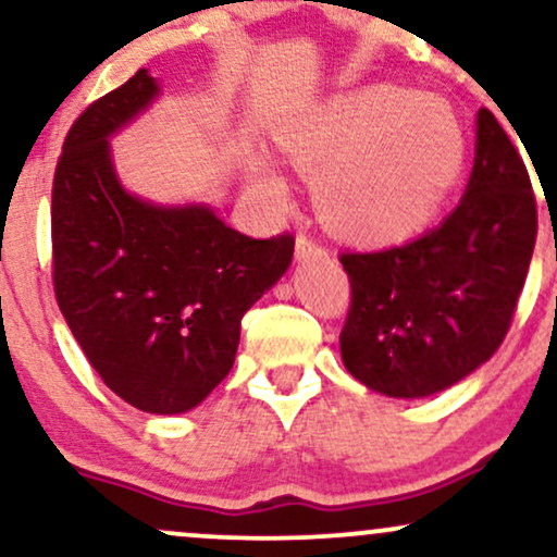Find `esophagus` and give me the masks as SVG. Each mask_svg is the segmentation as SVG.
<instances>
[{
    "label": "esophagus",
    "mask_w": 557,
    "mask_h": 557,
    "mask_svg": "<svg viewBox=\"0 0 557 557\" xmlns=\"http://www.w3.org/2000/svg\"><path fill=\"white\" fill-rule=\"evenodd\" d=\"M322 257H327V248H324L322 243H317L311 235H306V233L296 235V259L298 261L322 259Z\"/></svg>",
    "instance_id": "obj_1"
}]
</instances>
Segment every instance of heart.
Wrapping results in <instances>:
<instances>
[{
  "label": "heart",
  "mask_w": 557,
  "mask_h": 557,
  "mask_svg": "<svg viewBox=\"0 0 557 557\" xmlns=\"http://www.w3.org/2000/svg\"><path fill=\"white\" fill-rule=\"evenodd\" d=\"M285 157L317 172L314 198L337 233L393 243L419 233L458 181L466 138L443 101L395 86H369L324 104L280 136ZM261 188L283 196L264 170Z\"/></svg>",
  "instance_id": "obj_1"
}]
</instances>
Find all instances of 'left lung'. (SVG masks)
I'll list each match as a JSON object with an SVG mask.
<instances>
[{"label":"left lung","instance_id":"1","mask_svg":"<svg viewBox=\"0 0 557 557\" xmlns=\"http://www.w3.org/2000/svg\"><path fill=\"white\" fill-rule=\"evenodd\" d=\"M534 240L527 164L495 114L479 110L461 203L417 240L341 257L350 283L345 369L389 398H426L461 382L508 335Z\"/></svg>","mask_w":557,"mask_h":557}]
</instances>
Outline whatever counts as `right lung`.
<instances>
[{"instance_id":"add662e5","label":"right lung","mask_w":557,"mask_h":557,"mask_svg":"<svg viewBox=\"0 0 557 557\" xmlns=\"http://www.w3.org/2000/svg\"><path fill=\"white\" fill-rule=\"evenodd\" d=\"M157 94L138 70L67 131L52 185V280L101 382L146 413H183L230 374L240 319L290 267L296 238H248L209 207L127 194L107 138Z\"/></svg>"}]
</instances>
